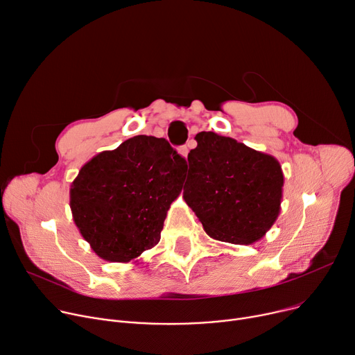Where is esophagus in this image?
Here are the masks:
<instances>
[{
    "label": "esophagus",
    "instance_id": "esophagus-1",
    "mask_svg": "<svg viewBox=\"0 0 355 355\" xmlns=\"http://www.w3.org/2000/svg\"><path fill=\"white\" fill-rule=\"evenodd\" d=\"M188 151H190V150H188V146H182V147H180V148H178L180 155H181V157H184V158H187Z\"/></svg>",
    "mask_w": 355,
    "mask_h": 355
}]
</instances>
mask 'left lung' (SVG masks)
<instances>
[{
  "instance_id": "left-lung-1",
  "label": "left lung",
  "mask_w": 355,
  "mask_h": 355,
  "mask_svg": "<svg viewBox=\"0 0 355 355\" xmlns=\"http://www.w3.org/2000/svg\"><path fill=\"white\" fill-rule=\"evenodd\" d=\"M182 197L211 239L261 240L275 223L284 174L277 158L212 131L196 135Z\"/></svg>"
}]
</instances>
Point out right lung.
Segmentation results:
<instances>
[{"label":"right lung","instance_id":"right-lung-1","mask_svg":"<svg viewBox=\"0 0 355 355\" xmlns=\"http://www.w3.org/2000/svg\"><path fill=\"white\" fill-rule=\"evenodd\" d=\"M185 168L167 139L151 135H135L85 162L71 184L69 207L92 251L130 263L157 245Z\"/></svg>","mask_w":355,"mask_h":355}]
</instances>
